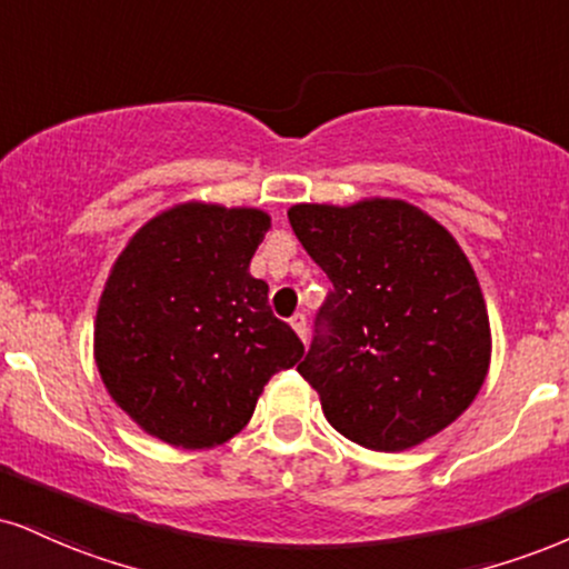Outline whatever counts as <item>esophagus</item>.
<instances>
[{
    "label": "esophagus",
    "instance_id": "1",
    "mask_svg": "<svg viewBox=\"0 0 569 569\" xmlns=\"http://www.w3.org/2000/svg\"><path fill=\"white\" fill-rule=\"evenodd\" d=\"M289 323H291L293 331H297V337L302 339L305 345H307V318H305V315L297 312V315H293V318L289 320Z\"/></svg>",
    "mask_w": 569,
    "mask_h": 569
}]
</instances>
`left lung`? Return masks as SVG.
Here are the masks:
<instances>
[{"mask_svg":"<svg viewBox=\"0 0 569 569\" xmlns=\"http://www.w3.org/2000/svg\"><path fill=\"white\" fill-rule=\"evenodd\" d=\"M289 222L333 283L297 371L347 440L400 453L450 427L490 368L488 307L448 230L400 198L293 203Z\"/></svg>","mask_w":569,"mask_h":569,"instance_id":"left-lung-1","label":"left lung"}]
</instances>
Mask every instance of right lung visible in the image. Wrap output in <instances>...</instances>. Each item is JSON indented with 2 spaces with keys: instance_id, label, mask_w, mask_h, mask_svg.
Here are the masks:
<instances>
[{
  "instance_id": "obj_1",
  "label": "right lung",
  "mask_w": 569,
  "mask_h": 569,
  "mask_svg": "<svg viewBox=\"0 0 569 569\" xmlns=\"http://www.w3.org/2000/svg\"><path fill=\"white\" fill-rule=\"evenodd\" d=\"M270 228L254 207L184 201L148 219L111 267L94 362L142 432L184 450L228 442L305 345L249 272Z\"/></svg>"
}]
</instances>
